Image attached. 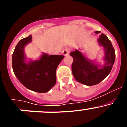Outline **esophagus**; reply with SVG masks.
<instances>
[{"label":"esophagus","instance_id":"obj_1","mask_svg":"<svg viewBox=\"0 0 127 127\" xmlns=\"http://www.w3.org/2000/svg\"><path fill=\"white\" fill-rule=\"evenodd\" d=\"M69 53H70V49H69V48H65L64 50H63V51H62L63 55H64V56L68 55L69 54Z\"/></svg>","mask_w":127,"mask_h":127}]
</instances>
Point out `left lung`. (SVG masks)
I'll use <instances>...</instances> for the list:
<instances>
[{"label":"left lung","instance_id":"8db88e82","mask_svg":"<svg viewBox=\"0 0 127 127\" xmlns=\"http://www.w3.org/2000/svg\"><path fill=\"white\" fill-rule=\"evenodd\" d=\"M100 31L95 33H99ZM98 43L105 50L104 64L102 66L88 60L78 50L70 53L73 58L72 72L76 81L87 86L97 85L110 73L115 60V51L111 42L104 33L99 35Z\"/></svg>","mask_w":127,"mask_h":127}]
</instances>
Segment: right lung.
I'll use <instances>...</instances> for the list:
<instances>
[{
	"label": "right lung",
	"instance_id": "1",
	"mask_svg": "<svg viewBox=\"0 0 127 127\" xmlns=\"http://www.w3.org/2000/svg\"><path fill=\"white\" fill-rule=\"evenodd\" d=\"M31 41L32 35H30L17 44L12 57L13 72L28 89L39 93L48 92L56 84L57 68L64 57L44 54L40 60L27 64L23 48Z\"/></svg>",
	"mask_w": 127,
	"mask_h": 127
}]
</instances>
